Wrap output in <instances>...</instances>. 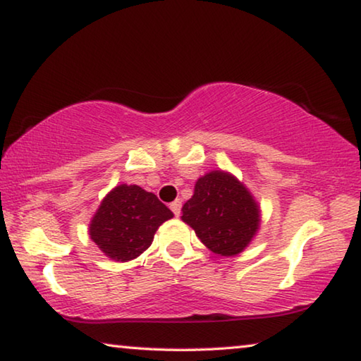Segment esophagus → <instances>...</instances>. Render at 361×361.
<instances>
[{
	"label": "esophagus",
	"instance_id": "34e87169",
	"mask_svg": "<svg viewBox=\"0 0 361 361\" xmlns=\"http://www.w3.org/2000/svg\"><path fill=\"white\" fill-rule=\"evenodd\" d=\"M170 210L173 212L175 216H178L180 212H181V202H180V200H175V202L170 204Z\"/></svg>",
	"mask_w": 361,
	"mask_h": 361
}]
</instances>
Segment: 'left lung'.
Returning <instances> with one entry per match:
<instances>
[{
    "mask_svg": "<svg viewBox=\"0 0 361 361\" xmlns=\"http://www.w3.org/2000/svg\"><path fill=\"white\" fill-rule=\"evenodd\" d=\"M181 219L213 253H240L256 234L259 210L247 188L224 172H210L195 183Z\"/></svg>",
    "mask_w": 361,
    "mask_h": 361,
    "instance_id": "1",
    "label": "left lung"
}]
</instances>
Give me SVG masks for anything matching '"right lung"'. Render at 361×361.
Here are the masks:
<instances>
[{
	"label": "right lung",
	"mask_w": 361,
	"mask_h": 361,
	"mask_svg": "<svg viewBox=\"0 0 361 361\" xmlns=\"http://www.w3.org/2000/svg\"><path fill=\"white\" fill-rule=\"evenodd\" d=\"M173 216L152 192L140 186H116L90 221L89 234L114 261H130L148 248L159 226Z\"/></svg>",
	"instance_id": "obj_1"
}]
</instances>
